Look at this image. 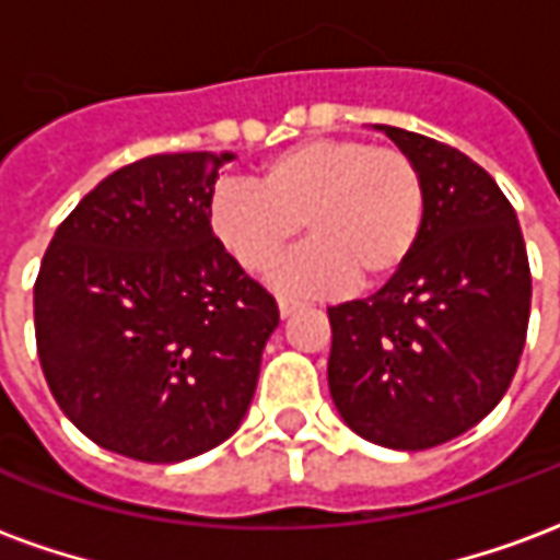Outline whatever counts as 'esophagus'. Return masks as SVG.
<instances>
[{"label":"esophagus","instance_id":"34e87169","mask_svg":"<svg viewBox=\"0 0 560 560\" xmlns=\"http://www.w3.org/2000/svg\"><path fill=\"white\" fill-rule=\"evenodd\" d=\"M303 308V303L300 300H288V296H281L279 300V315L281 317H291L293 312H300Z\"/></svg>","mask_w":560,"mask_h":560}]
</instances>
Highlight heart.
<instances>
[{"label": "heart", "instance_id": "heart-1", "mask_svg": "<svg viewBox=\"0 0 560 560\" xmlns=\"http://www.w3.org/2000/svg\"><path fill=\"white\" fill-rule=\"evenodd\" d=\"M425 219V185L408 152L360 138L303 140L264 164L260 185L221 183L209 224L224 252L248 272H272L284 293L332 296L384 284L411 260Z\"/></svg>", "mask_w": 560, "mask_h": 560}]
</instances>
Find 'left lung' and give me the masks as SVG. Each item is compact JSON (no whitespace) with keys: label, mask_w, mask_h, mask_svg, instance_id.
Segmentation results:
<instances>
[{"label":"left lung","mask_w":560,"mask_h":560,"mask_svg":"<svg viewBox=\"0 0 560 560\" xmlns=\"http://www.w3.org/2000/svg\"><path fill=\"white\" fill-rule=\"evenodd\" d=\"M377 128L420 167L425 219L411 260L381 291L329 308V393L365 441L429 450L504 399L528 332V252L516 209L480 164Z\"/></svg>","instance_id":"1"}]
</instances>
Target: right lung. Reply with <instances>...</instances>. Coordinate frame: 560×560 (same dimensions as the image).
<instances>
[{"mask_svg":"<svg viewBox=\"0 0 560 560\" xmlns=\"http://www.w3.org/2000/svg\"><path fill=\"white\" fill-rule=\"evenodd\" d=\"M233 152H173L92 188L44 252L35 341L68 420L104 450L185 462L255 399L279 305L209 224Z\"/></svg>","mask_w":560,"mask_h":560,"instance_id":"add662e5","label":"right lung"}]
</instances>
